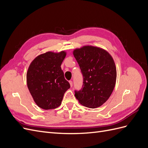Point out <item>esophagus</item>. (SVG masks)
Instances as JSON below:
<instances>
[{
	"mask_svg": "<svg viewBox=\"0 0 148 148\" xmlns=\"http://www.w3.org/2000/svg\"><path fill=\"white\" fill-rule=\"evenodd\" d=\"M69 83H70V86L72 87V86H73V82L72 81H69Z\"/></svg>",
	"mask_w": 148,
	"mask_h": 148,
	"instance_id": "obj_1",
	"label": "esophagus"
}]
</instances>
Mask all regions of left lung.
Segmentation results:
<instances>
[{"label": "left lung", "mask_w": 148, "mask_h": 148, "mask_svg": "<svg viewBox=\"0 0 148 148\" xmlns=\"http://www.w3.org/2000/svg\"><path fill=\"white\" fill-rule=\"evenodd\" d=\"M73 55L83 77V84L75 96L80 104L89 107H100L112 92L117 71L112 57L105 50L93 46L75 49Z\"/></svg>", "instance_id": "left-lung-1"}]
</instances>
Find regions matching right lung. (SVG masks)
I'll use <instances>...</instances> for the list:
<instances>
[{
	"instance_id": "right-lung-1",
	"label": "right lung",
	"mask_w": 148,
	"mask_h": 148,
	"mask_svg": "<svg viewBox=\"0 0 148 148\" xmlns=\"http://www.w3.org/2000/svg\"><path fill=\"white\" fill-rule=\"evenodd\" d=\"M65 56L64 51L47 52L36 57L29 66L28 88L36 104L43 109L59 107L65 91L70 88L60 67Z\"/></svg>"
}]
</instances>
